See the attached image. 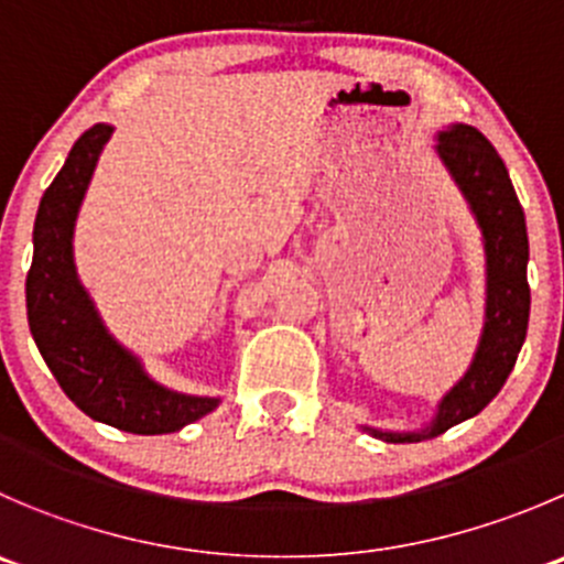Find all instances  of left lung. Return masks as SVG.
<instances>
[{"instance_id": "8db88e82", "label": "left lung", "mask_w": 564, "mask_h": 564, "mask_svg": "<svg viewBox=\"0 0 564 564\" xmlns=\"http://www.w3.org/2000/svg\"><path fill=\"white\" fill-rule=\"evenodd\" d=\"M438 156L466 195L485 239L488 256V305L485 330L471 369L441 399L438 415L421 433H380L388 444H419L438 438L460 421L477 415L510 377L529 325V237L523 209L512 189L510 173L488 137L474 126H452L438 134Z\"/></svg>"}]
</instances>
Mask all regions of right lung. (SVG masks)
Listing matches in <instances>:
<instances>
[{"label":"right lung","mask_w":564,"mask_h":564,"mask_svg":"<svg viewBox=\"0 0 564 564\" xmlns=\"http://www.w3.org/2000/svg\"><path fill=\"white\" fill-rule=\"evenodd\" d=\"M109 137L107 123L87 129L43 193L26 272V319L43 360L82 413L123 433H176L215 410L217 399L187 397L151 380L140 360L109 336L76 278V212Z\"/></svg>","instance_id":"add662e5"}]
</instances>
